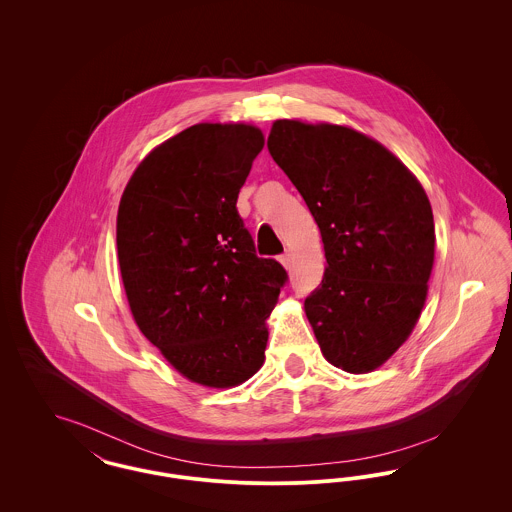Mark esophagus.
I'll list each match as a JSON object with an SVG mask.
<instances>
[{"instance_id": "34e87169", "label": "esophagus", "mask_w": 512, "mask_h": 512, "mask_svg": "<svg viewBox=\"0 0 512 512\" xmlns=\"http://www.w3.org/2000/svg\"><path fill=\"white\" fill-rule=\"evenodd\" d=\"M278 261L282 263V267L290 268V263H292V255H290V253H282V255L278 257Z\"/></svg>"}]
</instances>
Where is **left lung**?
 I'll return each instance as SVG.
<instances>
[{"instance_id":"obj_1","label":"left lung","mask_w":512,"mask_h":512,"mask_svg":"<svg viewBox=\"0 0 512 512\" xmlns=\"http://www.w3.org/2000/svg\"><path fill=\"white\" fill-rule=\"evenodd\" d=\"M268 151L317 220L326 270L305 313L328 363L384 365L411 336L434 267L436 230L413 172L365 134L280 119Z\"/></svg>"}]
</instances>
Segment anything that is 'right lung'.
Listing matches in <instances>:
<instances>
[{
  "instance_id": "add662e5",
  "label": "right lung",
  "mask_w": 512,
  "mask_h": 512,
  "mask_svg": "<svg viewBox=\"0 0 512 512\" xmlns=\"http://www.w3.org/2000/svg\"><path fill=\"white\" fill-rule=\"evenodd\" d=\"M265 146L251 124H194L155 147L128 180L117 251L132 317L182 376L232 388L265 363L288 272L257 257L236 201Z\"/></svg>"
}]
</instances>
